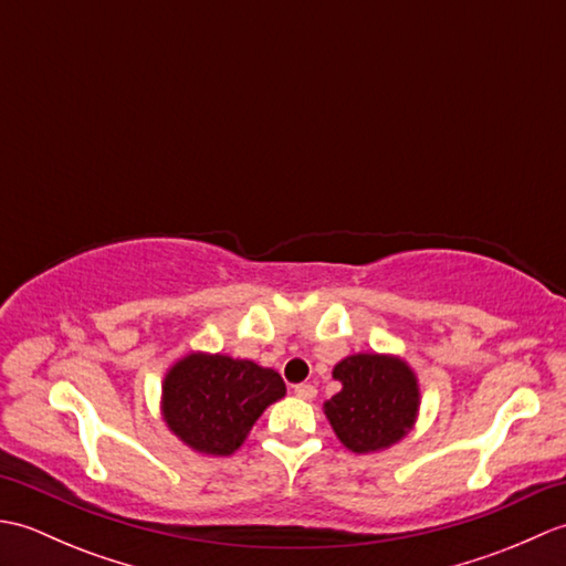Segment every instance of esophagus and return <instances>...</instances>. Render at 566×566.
<instances>
[{
  "label": "esophagus",
  "mask_w": 566,
  "mask_h": 566,
  "mask_svg": "<svg viewBox=\"0 0 566 566\" xmlns=\"http://www.w3.org/2000/svg\"><path fill=\"white\" fill-rule=\"evenodd\" d=\"M294 394L298 396V399H306V401H311L316 396V387L314 384H308V381H304V384H296L294 387Z\"/></svg>",
  "instance_id": "obj_1"
}]
</instances>
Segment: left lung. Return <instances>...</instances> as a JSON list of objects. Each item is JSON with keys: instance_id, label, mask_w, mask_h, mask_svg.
Masks as SVG:
<instances>
[{"instance_id": "obj_1", "label": "left lung", "mask_w": 566, "mask_h": 566, "mask_svg": "<svg viewBox=\"0 0 566 566\" xmlns=\"http://www.w3.org/2000/svg\"><path fill=\"white\" fill-rule=\"evenodd\" d=\"M343 389L323 403L335 436L357 454L379 452L413 428L420 391L401 357L359 353L335 365Z\"/></svg>"}]
</instances>
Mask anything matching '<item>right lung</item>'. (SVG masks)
<instances>
[{"mask_svg": "<svg viewBox=\"0 0 566 566\" xmlns=\"http://www.w3.org/2000/svg\"><path fill=\"white\" fill-rule=\"evenodd\" d=\"M286 394L274 369L228 355L191 353L163 381V418L191 450L233 454L264 408Z\"/></svg>", "mask_w": 566, "mask_h": 566, "instance_id": "1", "label": "right lung"}]
</instances>
